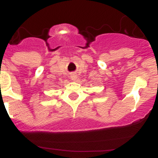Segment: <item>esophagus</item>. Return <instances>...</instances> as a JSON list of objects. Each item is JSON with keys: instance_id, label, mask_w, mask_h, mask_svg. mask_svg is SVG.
I'll return each instance as SVG.
<instances>
[{"instance_id": "obj_1", "label": "esophagus", "mask_w": 158, "mask_h": 158, "mask_svg": "<svg viewBox=\"0 0 158 158\" xmlns=\"http://www.w3.org/2000/svg\"><path fill=\"white\" fill-rule=\"evenodd\" d=\"M71 80H73V81H75V79H77V75H75V74H71Z\"/></svg>"}]
</instances>
